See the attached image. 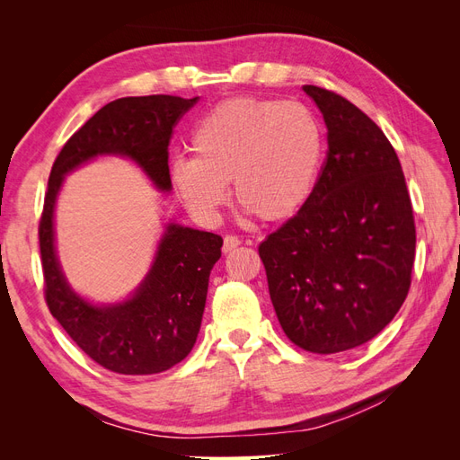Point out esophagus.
Wrapping results in <instances>:
<instances>
[{"mask_svg":"<svg viewBox=\"0 0 460 460\" xmlns=\"http://www.w3.org/2000/svg\"><path fill=\"white\" fill-rule=\"evenodd\" d=\"M240 243H242V240L238 238V235H226L225 243H222V252L228 253V252H232V249L238 247Z\"/></svg>","mask_w":460,"mask_h":460,"instance_id":"obj_1","label":"esophagus"}]
</instances>
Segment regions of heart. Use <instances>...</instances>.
<instances>
[{"instance_id": "obj_1", "label": "heart", "mask_w": 460, "mask_h": 460, "mask_svg": "<svg viewBox=\"0 0 460 460\" xmlns=\"http://www.w3.org/2000/svg\"><path fill=\"white\" fill-rule=\"evenodd\" d=\"M191 157H176L171 180L201 217H215L234 199L262 220L288 218L305 205L323 164V128L296 102L232 97L220 102L191 134Z\"/></svg>"}]
</instances>
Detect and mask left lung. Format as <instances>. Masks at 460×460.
Masks as SVG:
<instances>
[{
  "instance_id": "obj_1",
  "label": "left lung",
  "mask_w": 460,
  "mask_h": 460,
  "mask_svg": "<svg viewBox=\"0 0 460 460\" xmlns=\"http://www.w3.org/2000/svg\"><path fill=\"white\" fill-rule=\"evenodd\" d=\"M328 128V153L299 211L259 245L291 343L353 349L392 323L411 288L416 228L401 163L385 134L336 92L303 86Z\"/></svg>"
}]
</instances>
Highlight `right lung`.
Segmentation results:
<instances>
[{
  "label": "right lung",
  "mask_w": 460,
  "mask_h": 460,
  "mask_svg": "<svg viewBox=\"0 0 460 460\" xmlns=\"http://www.w3.org/2000/svg\"><path fill=\"white\" fill-rule=\"evenodd\" d=\"M199 97H120L102 107L68 137L51 166L38 238L44 296L49 313L97 365L128 376L169 370L198 340L208 274L220 259L222 238L171 225L155 262L136 296L113 307H93L65 282L55 257L53 207L63 176L95 155L134 159L159 190H171L169 144L172 130Z\"/></svg>",
  "instance_id": "right-lung-1"
}]
</instances>
